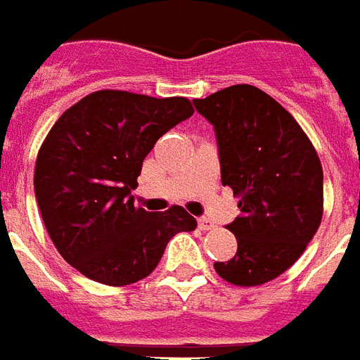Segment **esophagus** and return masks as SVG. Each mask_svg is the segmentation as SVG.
<instances>
[{"label":"esophagus","mask_w":360,"mask_h":360,"mask_svg":"<svg viewBox=\"0 0 360 360\" xmlns=\"http://www.w3.org/2000/svg\"><path fill=\"white\" fill-rule=\"evenodd\" d=\"M198 228H200L202 232H208V230H214V224L210 222L208 218H198Z\"/></svg>","instance_id":"esophagus-1"}]
</instances>
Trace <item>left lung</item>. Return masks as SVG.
I'll return each instance as SVG.
<instances>
[{
	"label": "left lung",
	"mask_w": 360,
	"mask_h": 360,
	"mask_svg": "<svg viewBox=\"0 0 360 360\" xmlns=\"http://www.w3.org/2000/svg\"><path fill=\"white\" fill-rule=\"evenodd\" d=\"M193 103L214 127L222 185L240 197V216L228 224L238 251L214 263L216 273L236 286L265 285L292 267L320 228L318 152L292 115L255 85H232Z\"/></svg>",
	"instance_id": "8db88e82"
}]
</instances>
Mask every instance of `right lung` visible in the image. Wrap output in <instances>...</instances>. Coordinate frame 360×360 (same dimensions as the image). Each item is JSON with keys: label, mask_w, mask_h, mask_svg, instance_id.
<instances>
[{"label": "right lung", "mask_w": 360, "mask_h": 360, "mask_svg": "<svg viewBox=\"0 0 360 360\" xmlns=\"http://www.w3.org/2000/svg\"><path fill=\"white\" fill-rule=\"evenodd\" d=\"M195 112L185 97L101 89L60 117L40 146L34 195L60 255L109 286L150 275L175 233L197 220L183 206L148 212L130 195L160 138Z\"/></svg>", "instance_id": "right-lung-1"}]
</instances>
